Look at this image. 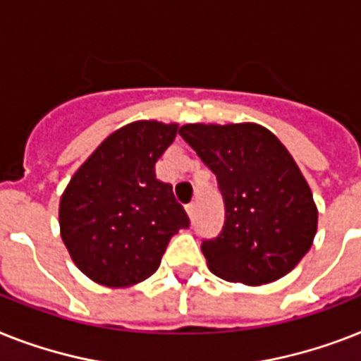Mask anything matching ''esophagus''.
I'll return each instance as SVG.
<instances>
[{"label": "esophagus", "instance_id": "1", "mask_svg": "<svg viewBox=\"0 0 361 361\" xmlns=\"http://www.w3.org/2000/svg\"><path fill=\"white\" fill-rule=\"evenodd\" d=\"M187 213H189L190 221H195L196 213H198V204H196V202H190L189 206H187Z\"/></svg>", "mask_w": 361, "mask_h": 361}]
</instances>
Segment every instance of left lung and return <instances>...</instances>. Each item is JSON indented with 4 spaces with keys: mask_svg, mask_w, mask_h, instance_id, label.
I'll list each match as a JSON object with an SVG mask.
<instances>
[{
    "mask_svg": "<svg viewBox=\"0 0 361 361\" xmlns=\"http://www.w3.org/2000/svg\"><path fill=\"white\" fill-rule=\"evenodd\" d=\"M180 135L224 202L221 233L202 241L209 271L247 286L286 276L317 231L312 190L286 146L257 124H185Z\"/></svg>",
    "mask_w": 361,
    "mask_h": 361,
    "instance_id": "8db88e82",
    "label": "left lung"
}]
</instances>
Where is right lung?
<instances>
[{"instance_id": "right-lung-1", "label": "right lung", "mask_w": 361, "mask_h": 361, "mask_svg": "<svg viewBox=\"0 0 361 361\" xmlns=\"http://www.w3.org/2000/svg\"><path fill=\"white\" fill-rule=\"evenodd\" d=\"M178 126L140 120L111 133L61 196V237L79 271L107 287L152 276L166 245L190 221L155 163Z\"/></svg>"}]
</instances>
